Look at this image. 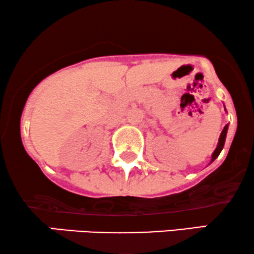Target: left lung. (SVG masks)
Masks as SVG:
<instances>
[{"label":"left lung","instance_id":"1","mask_svg":"<svg viewBox=\"0 0 254 254\" xmlns=\"http://www.w3.org/2000/svg\"><path fill=\"white\" fill-rule=\"evenodd\" d=\"M227 130H228V125H226V127H224V128H223V130H222L221 136H219V140H218V145H217V147H216L215 152H213V155H212V161H215L216 157H217V156L219 155V152H221L222 149H223V146H224V141H226Z\"/></svg>","mask_w":254,"mask_h":254}]
</instances>
